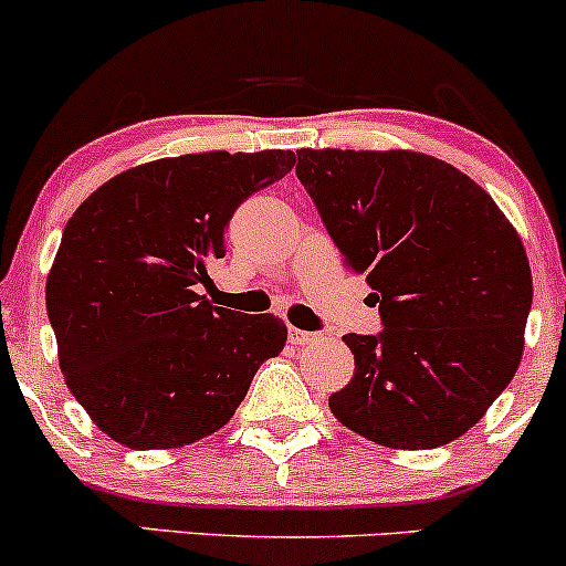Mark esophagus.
Segmentation results:
<instances>
[{"instance_id": "obj_1", "label": "esophagus", "mask_w": 566, "mask_h": 566, "mask_svg": "<svg viewBox=\"0 0 566 566\" xmlns=\"http://www.w3.org/2000/svg\"><path fill=\"white\" fill-rule=\"evenodd\" d=\"M290 343L292 346H308V343H314L316 337V333H305V329H295V327H290Z\"/></svg>"}]
</instances>
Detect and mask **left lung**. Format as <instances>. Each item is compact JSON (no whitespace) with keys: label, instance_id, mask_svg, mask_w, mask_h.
Here are the masks:
<instances>
[{"label":"left lung","instance_id":"1","mask_svg":"<svg viewBox=\"0 0 566 566\" xmlns=\"http://www.w3.org/2000/svg\"><path fill=\"white\" fill-rule=\"evenodd\" d=\"M295 172L382 322L343 335L356 367L333 415L396 450L463 437L522 361L532 274L518 233L482 186L426 154L301 148Z\"/></svg>","mask_w":566,"mask_h":566}]
</instances>
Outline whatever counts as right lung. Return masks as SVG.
Returning <instances> with one entry per match:
<instances>
[{
  "label": "right lung",
  "mask_w": 566,
  "mask_h": 566,
  "mask_svg": "<svg viewBox=\"0 0 566 566\" xmlns=\"http://www.w3.org/2000/svg\"><path fill=\"white\" fill-rule=\"evenodd\" d=\"M295 167L292 151L186 154L116 175L63 229L48 316L63 378L93 423L133 450L223 428L287 340L271 314L210 305L237 207Z\"/></svg>",
  "instance_id": "right-lung-1"
}]
</instances>
